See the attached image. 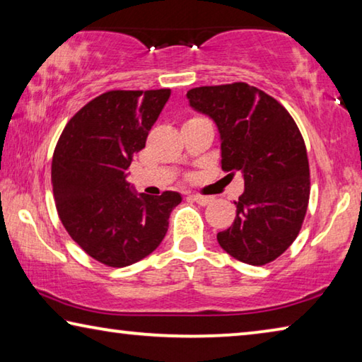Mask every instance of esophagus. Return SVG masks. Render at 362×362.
Segmentation results:
<instances>
[{
  "instance_id": "34e87169",
  "label": "esophagus",
  "mask_w": 362,
  "mask_h": 362,
  "mask_svg": "<svg viewBox=\"0 0 362 362\" xmlns=\"http://www.w3.org/2000/svg\"><path fill=\"white\" fill-rule=\"evenodd\" d=\"M189 198H192L194 203H198L199 206H207V204H211L212 203V196H201V194H192L189 196Z\"/></svg>"
}]
</instances>
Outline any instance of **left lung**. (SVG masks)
I'll return each instance as SVG.
<instances>
[{
	"mask_svg": "<svg viewBox=\"0 0 362 362\" xmlns=\"http://www.w3.org/2000/svg\"><path fill=\"white\" fill-rule=\"evenodd\" d=\"M187 99L216 122L222 169L244 179L235 222L217 235L220 247L249 265L273 262L296 241L310 199L308 156L296 121L246 83L194 88Z\"/></svg>",
	"mask_w": 362,
	"mask_h": 362,
	"instance_id": "1",
	"label": "left lung"
}]
</instances>
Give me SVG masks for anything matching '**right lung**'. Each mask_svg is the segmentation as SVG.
Returning a JSON list of instances; mask_svg holds the SVG:
<instances>
[{
    "label": "right lung",
    "instance_id": "right-lung-1",
    "mask_svg": "<svg viewBox=\"0 0 362 362\" xmlns=\"http://www.w3.org/2000/svg\"><path fill=\"white\" fill-rule=\"evenodd\" d=\"M170 89L108 90L65 126L52 158L59 217L71 240L103 265L145 259L164 240L182 196L136 193L126 180L134 153L145 146Z\"/></svg>",
    "mask_w": 362,
    "mask_h": 362
}]
</instances>
